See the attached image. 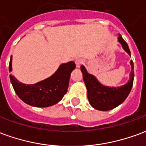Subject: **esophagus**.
<instances>
[{"label": "esophagus", "instance_id": "34e87169", "mask_svg": "<svg viewBox=\"0 0 146 146\" xmlns=\"http://www.w3.org/2000/svg\"><path fill=\"white\" fill-rule=\"evenodd\" d=\"M83 62H84V61H83V59H81V58H78V59H76V60L75 61V63H76V66L77 68L80 66V65L83 64Z\"/></svg>", "mask_w": 146, "mask_h": 146}]
</instances>
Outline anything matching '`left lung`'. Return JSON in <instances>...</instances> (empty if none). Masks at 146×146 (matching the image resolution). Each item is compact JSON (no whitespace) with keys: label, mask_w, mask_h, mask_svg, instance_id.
Masks as SVG:
<instances>
[{"label":"left lung","mask_w":146,"mask_h":146,"mask_svg":"<svg viewBox=\"0 0 146 146\" xmlns=\"http://www.w3.org/2000/svg\"><path fill=\"white\" fill-rule=\"evenodd\" d=\"M118 41L122 45L123 49L131 56V51L126 41L120 34H118ZM131 71L130 79L126 84L120 87H108L99 82L94 75L90 74L84 66H80L83 78L88 91V98L90 105L95 110L100 111H108L117 107L123 103L131 92L134 80V64L132 60L130 62Z\"/></svg>","instance_id":"8db88e82"}]
</instances>
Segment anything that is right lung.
<instances>
[{
    "label": "right lung",
    "instance_id": "obj_1",
    "mask_svg": "<svg viewBox=\"0 0 146 146\" xmlns=\"http://www.w3.org/2000/svg\"><path fill=\"white\" fill-rule=\"evenodd\" d=\"M76 67L71 61L61 64L51 76L33 84H26L10 75L15 92L25 103L34 107H48L62 100L69 87L70 74ZM9 71H12V55L9 63Z\"/></svg>",
    "mask_w": 146,
    "mask_h": 146
}]
</instances>
